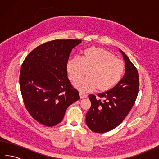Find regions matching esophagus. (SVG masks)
<instances>
[{"label":"esophagus","mask_w":159,"mask_h":159,"mask_svg":"<svg viewBox=\"0 0 159 159\" xmlns=\"http://www.w3.org/2000/svg\"><path fill=\"white\" fill-rule=\"evenodd\" d=\"M80 98H84L87 97V94H85L83 93H80Z\"/></svg>","instance_id":"34e87169"}]
</instances>
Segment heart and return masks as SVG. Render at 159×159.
Instances as JSON below:
<instances>
[{
	"mask_svg": "<svg viewBox=\"0 0 159 159\" xmlns=\"http://www.w3.org/2000/svg\"><path fill=\"white\" fill-rule=\"evenodd\" d=\"M125 63L107 50L90 47L84 50L82 57H75L68 61L66 69L72 81L78 80L88 71V78L77 81L75 87L82 93L105 91L121 79Z\"/></svg>",
	"mask_w": 159,
	"mask_h": 159,
	"instance_id": "b5f03b06",
	"label": "heart"
}]
</instances>
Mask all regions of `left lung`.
Wrapping results in <instances>:
<instances>
[{
    "instance_id": "left-lung-1",
    "label": "left lung",
    "mask_w": 159,
    "mask_h": 159,
    "mask_svg": "<svg viewBox=\"0 0 159 159\" xmlns=\"http://www.w3.org/2000/svg\"><path fill=\"white\" fill-rule=\"evenodd\" d=\"M125 61V74L115 87L103 93L89 98L91 107L86 115V123L94 133H103L119 126L133 107L139 89L137 68L120 50Z\"/></svg>"
}]
</instances>
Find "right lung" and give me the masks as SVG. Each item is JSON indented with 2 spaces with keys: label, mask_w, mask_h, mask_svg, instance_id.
I'll return each instance as SVG.
<instances>
[{
  "label": "right lung",
  "mask_w": 159,
  "mask_h": 159,
  "mask_svg": "<svg viewBox=\"0 0 159 159\" xmlns=\"http://www.w3.org/2000/svg\"><path fill=\"white\" fill-rule=\"evenodd\" d=\"M81 40H54L31 51L22 63L20 87L26 110L47 126L63 119L68 107L80 98L67 76L66 65L72 49Z\"/></svg>",
  "instance_id": "obj_1"
}]
</instances>
